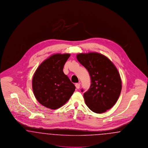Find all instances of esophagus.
Masks as SVG:
<instances>
[{"mask_svg": "<svg viewBox=\"0 0 148 148\" xmlns=\"http://www.w3.org/2000/svg\"><path fill=\"white\" fill-rule=\"evenodd\" d=\"M75 86H76V88H77V89H79V88H80V83H76L75 84Z\"/></svg>", "mask_w": 148, "mask_h": 148, "instance_id": "esophagus-1", "label": "esophagus"}]
</instances>
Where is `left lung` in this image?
I'll return each mask as SVG.
<instances>
[{
	"mask_svg": "<svg viewBox=\"0 0 148 148\" xmlns=\"http://www.w3.org/2000/svg\"><path fill=\"white\" fill-rule=\"evenodd\" d=\"M77 58L91 79L90 88L84 93L86 105L94 113L106 112L119 97L122 85L119 71L109 58L98 53H80Z\"/></svg>",
	"mask_w": 148,
	"mask_h": 148,
	"instance_id": "1",
	"label": "left lung"
}]
</instances>
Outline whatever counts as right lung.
Wrapping results in <instances>:
<instances>
[{"label": "right lung", "instance_id": "obj_1", "mask_svg": "<svg viewBox=\"0 0 148 148\" xmlns=\"http://www.w3.org/2000/svg\"><path fill=\"white\" fill-rule=\"evenodd\" d=\"M70 54H56L40 64L32 80L35 98L42 106L56 109L65 104L75 86L64 73V64Z\"/></svg>", "mask_w": 148, "mask_h": 148}]
</instances>
